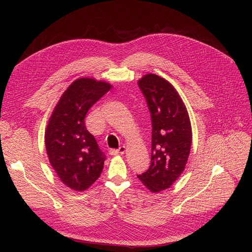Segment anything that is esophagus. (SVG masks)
Masks as SVG:
<instances>
[{"label":"esophagus","mask_w":252,"mask_h":252,"mask_svg":"<svg viewBox=\"0 0 252 252\" xmlns=\"http://www.w3.org/2000/svg\"><path fill=\"white\" fill-rule=\"evenodd\" d=\"M125 152H126V147L125 146H121L118 149H111L110 150L111 155H123Z\"/></svg>","instance_id":"obj_1"}]
</instances>
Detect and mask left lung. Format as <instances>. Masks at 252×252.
Returning <instances> with one entry per match:
<instances>
[{
  "label": "left lung",
  "instance_id": "obj_1",
  "mask_svg": "<svg viewBox=\"0 0 252 252\" xmlns=\"http://www.w3.org/2000/svg\"><path fill=\"white\" fill-rule=\"evenodd\" d=\"M138 85L152 122L151 164L138 178L150 192L157 193L169 188L185 170L192 144L191 122L178 91L166 79L148 73Z\"/></svg>",
  "mask_w": 252,
  "mask_h": 252
}]
</instances>
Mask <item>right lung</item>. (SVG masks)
<instances>
[{
  "label": "right lung",
  "mask_w": 252,
  "mask_h": 252,
  "mask_svg": "<svg viewBox=\"0 0 252 252\" xmlns=\"http://www.w3.org/2000/svg\"><path fill=\"white\" fill-rule=\"evenodd\" d=\"M92 77H79L69 85L53 110L45 131L49 161L60 181L83 192L100 177L105 156L85 126L89 109L111 89Z\"/></svg>",
  "instance_id": "1"
}]
</instances>
